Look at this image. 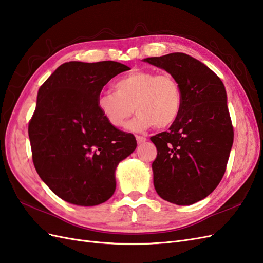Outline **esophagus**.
I'll use <instances>...</instances> for the list:
<instances>
[{
	"label": "esophagus",
	"mask_w": 263,
	"mask_h": 263,
	"mask_svg": "<svg viewBox=\"0 0 263 263\" xmlns=\"http://www.w3.org/2000/svg\"><path fill=\"white\" fill-rule=\"evenodd\" d=\"M137 141H138V144H143L146 142V138L142 136H137Z\"/></svg>",
	"instance_id": "obj_1"
}]
</instances>
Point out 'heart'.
I'll return each instance as SVG.
<instances>
[{"label": "heart", "mask_w": 263, "mask_h": 263, "mask_svg": "<svg viewBox=\"0 0 263 263\" xmlns=\"http://www.w3.org/2000/svg\"><path fill=\"white\" fill-rule=\"evenodd\" d=\"M115 92L106 90L97 98V108L103 119L114 127L129 124L133 132H143L155 125L163 129L173 123L182 109L183 95L178 81L168 72L133 70L117 79Z\"/></svg>", "instance_id": "obj_1"}]
</instances>
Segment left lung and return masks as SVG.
I'll use <instances>...</instances> for the list:
<instances>
[{
	"instance_id": "obj_1",
	"label": "left lung",
	"mask_w": 263,
	"mask_h": 263,
	"mask_svg": "<svg viewBox=\"0 0 263 263\" xmlns=\"http://www.w3.org/2000/svg\"><path fill=\"white\" fill-rule=\"evenodd\" d=\"M143 62L173 74L183 103L168 131L151 138L157 149L153 183L164 200L179 206L207 197L226 171L234 142L226 89L208 67L184 52Z\"/></svg>"
}]
</instances>
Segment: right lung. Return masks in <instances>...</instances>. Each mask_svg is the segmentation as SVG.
I'll return each mask as SVG.
<instances>
[{
    "mask_svg": "<svg viewBox=\"0 0 263 263\" xmlns=\"http://www.w3.org/2000/svg\"><path fill=\"white\" fill-rule=\"evenodd\" d=\"M117 62L61 65L37 93L28 124L34 166L51 192L77 206H96L116 191V170L137 140L111 126L97 108L103 86L129 70Z\"/></svg>",
    "mask_w": 263,
    "mask_h": 263,
    "instance_id": "add662e5",
    "label": "right lung"
}]
</instances>
